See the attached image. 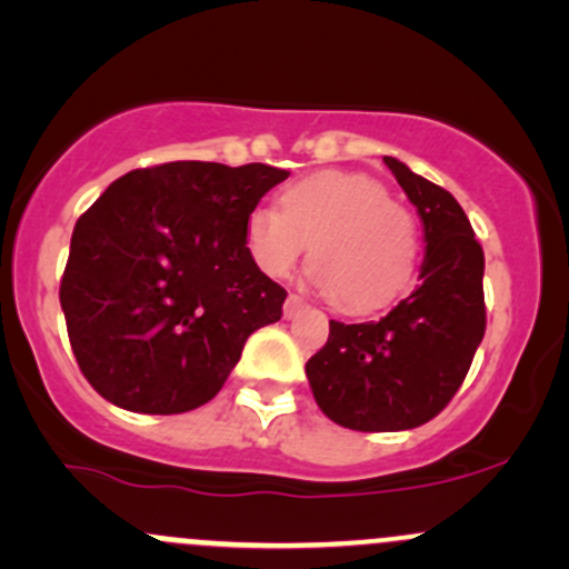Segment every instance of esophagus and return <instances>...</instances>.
Returning a JSON list of instances; mask_svg holds the SVG:
<instances>
[{"label": "esophagus", "mask_w": 569, "mask_h": 569, "mask_svg": "<svg viewBox=\"0 0 569 569\" xmlns=\"http://www.w3.org/2000/svg\"><path fill=\"white\" fill-rule=\"evenodd\" d=\"M306 308H308V302L302 300L300 295H289V297H286V302H283V317L295 319V317H300Z\"/></svg>", "instance_id": "1"}]
</instances>
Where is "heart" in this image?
Listing matches in <instances>:
<instances>
[{"instance_id":"b5f03b06","label":"heart","mask_w":569,"mask_h":569,"mask_svg":"<svg viewBox=\"0 0 569 569\" xmlns=\"http://www.w3.org/2000/svg\"><path fill=\"white\" fill-rule=\"evenodd\" d=\"M244 237L269 278L291 274L311 244L313 286L347 311L388 306L416 274V217L391 200L386 183L363 173L300 178L280 194V211H250Z\"/></svg>"}]
</instances>
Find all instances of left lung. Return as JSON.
Listing matches in <instances>:
<instances>
[{
	"label": "left lung",
	"instance_id": "obj_1",
	"mask_svg": "<svg viewBox=\"0 0 569 569\" xmlns=\"http://www.w3.org/2000/svg\"><path fill=\"white\" fill-rule=\"evenodd\" d=\"M423 222L421 283L388 317L330 321L306 363L317 405L358 432H401L432 421L460 391L485 338V252L455 194L386 157Z\"/></svg>",
	"mask_w": 569,
	"mask_h": 569
}]
</instances>
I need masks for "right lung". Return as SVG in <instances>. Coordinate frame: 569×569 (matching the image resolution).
<instances>
[{"mask_svg": "<svg viewBox=\"0 0 569 569\" xmlns=\"http://www.w3.org/2000/svg\"><path fill=\"white\" fill-rule=\"evenodd\" d=\"M269 164L168 162L120 176L77 220L60 306L77 363L107 401L176 416L220 393L244 341L283 317L244 222L286 181Z\"/></svg>", "mask_w": 569, "mask_h": 569, "instance_id": "1", "label": "right lung"}]
</instances>
